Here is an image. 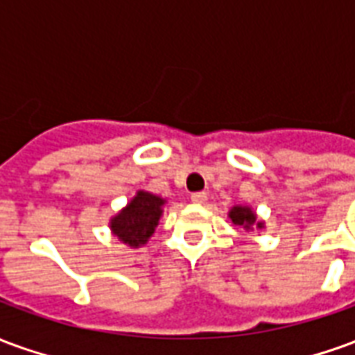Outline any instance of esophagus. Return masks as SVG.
<instances>
[{"label":"esophagus","mask_w":355,"mask_h":355,"mask_svg":"<svg viewBox=\"0 0 355 355\" xmlns=\"http://www.w3.org/2000/svg\"><path fill=\"white\" fill-rule=\"evenodd\" d=\"M190 200L193 201V203H205V201H207V192H196V193H192V198H190Z\"/></svg>","instance_id":"1"}]
</instances>
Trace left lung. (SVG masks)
I'll return each instance as SVG.
<instances>
[{
    "mask_svg": "<svg viewBox=\"0 0 355 355\" xmlns=\"http://www.w3.org/2000/svg\"><path fill=\"white\" fill-rule=\"evenodd\" d=\"M228 216H230L234 226H239V228H243L245 232H253L254 228L257 230L264 228V220H261L249 205H234L228 211Z\"/></svg>",
    "mask_w": 355,
    "mask_h": 355,
    "instance_id": "8db88e82",
    "label": "left lung"
}]
</instances>
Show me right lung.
<instances>
[{
	"mask_svg": "<svg viewBox=\"0 0 355 355\" xmlns=\"http://www.w3.org/2000/svg\"><path fill=\"white\" fill-rule=\"evenodd\" d=\"M165 203L167 200H163L162 196L139 190L121 211L110 218V230L123 245L131 249L146 245L155 226L159 224Z\"/></svg>",
	"mask_w": 355,
	"mask_h": 355,
	"instance_id": "right-lung-1",
	"label": "right lung"
}]
</instances>
